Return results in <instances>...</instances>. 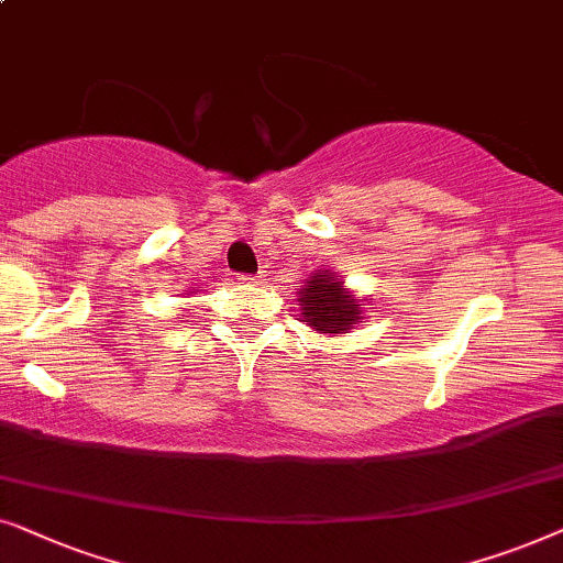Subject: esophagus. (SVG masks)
I'll return each mask as SVG.
<instances>
[{
  "label": "esophagus",
  "mask_w": 563,
  "mask_h": 563,
  "mask_svg": "<svg viewBox=\"0 0 563 563\" xmlns=\"http://www.w3.org/2000/svg\"><path fill=\"white\" fill-rule=\"evenodd\" d=\"M260 277H262V275H257V277H252V275H239L236 280H239V283H244V286H257Z\"/></svg>",
  "instance_id": "esophagus-1"
}]
</instances>
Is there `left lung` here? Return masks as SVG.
Segmentation results:
<instances>
[{
    "mask_svg": "<svg viewBox=\"0 0 563 563\" xmlns=\"http://www.w3.org/2000/svg\"><path fill=\"white\" fill-rule=\"evenodd\" d=\"M301 321L313 332L342 336L368 319V298H357L355 290L344 286L342 275L334 269L321 267L306 277L303 288L298 290Z\"/></svg>",
    "mask_w": 563,
    "mask_h": 563,
    "instance_id": "8db88e82",
    "label": "left lung"
}]
</instances>
